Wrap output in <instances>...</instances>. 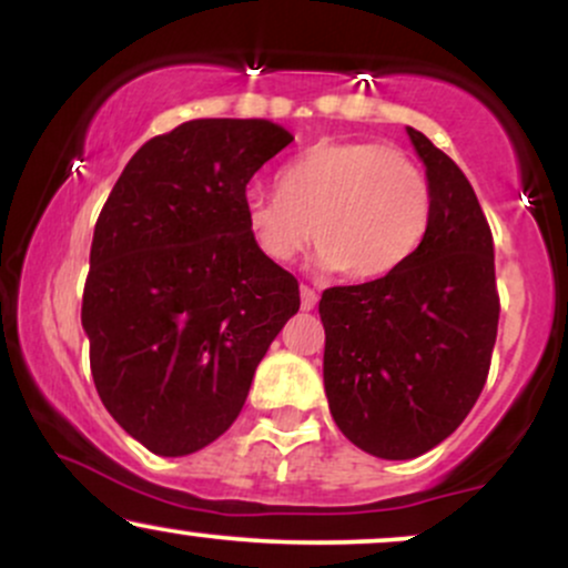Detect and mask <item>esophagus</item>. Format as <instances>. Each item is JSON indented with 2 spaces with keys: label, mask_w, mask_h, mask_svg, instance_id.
<instances>
[{
  "label": "esophagus",
  "mask_w": 568,
  "mask_h": 568,
  "mask_svg": "<svg viewBox=\"0 0 568 568\" xmlns=\"http://www.w3.org/2000/svg\"><path fill=\"white\" fill-rule=\"evenodd\" d=\"M315 304H317V293L312 291L310 285H302V310L304 312L315 310Z\"/></svg>",
  "instance_id": "1"
}]
</instances>
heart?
I'll return each mask as SVG.
<instances>
[{"label": "heart", "mask_w": 568, "mask_h": 568, "mask_svg": "<svg viewBox=\"0 0 568 568\" xmlns=\"http://www.w3.org/2000/svg\"><path fill=\"white\" fill-rule=\"evenodd\" d=\"M433 192L400 149L376 141H321L277 175V197L247 194L245 226L272 264L317 245V266L349 280L389 275L425 240Z\"/></svg>", "instance_id": "obj_1"}]
</instances>
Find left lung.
I'll return each mask as SVG.
<instances>
[{
  "instance_id": "obj_1",
  "label": "left lung",
  "mask_w": 568,
  "mask_h": 568,
  "mask_svg": "<svg viewBox=\"0 0 568 568\" xmlns=\"http://www.w3.org/2000/svg\"><path fill=\"white\" fill-rule=\"evenodd\" d=\"M433 211L395 272L323 291V382L334 422L363 452L414 459L465 422L499 323L494 237L470 181L419 130Z\"/></svg>"
}]
</instances>
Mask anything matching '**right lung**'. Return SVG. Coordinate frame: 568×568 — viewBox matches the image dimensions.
Wrapping results in <instances>:
<instances>
[{"label":"right lung","mask_w":568,"mask_h":568,"mask_svg":"<svg viewBox=\"0 0 568 568\" xmlns=\"http://www.w3.org/2000/svg\"><path fill=\"white\" fill-rule=\"evenodd\" d=\"M293 141L270 120H192L146 141L95 221L82 328L114 422L152 454L224 435L298 283L245 226V186Z\"/></svg>","instance_id":"right-lung-1"}]
</instances>
